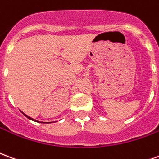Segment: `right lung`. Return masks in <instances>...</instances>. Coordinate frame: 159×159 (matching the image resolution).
I'll return each mask as SVG.
<instances>
[{
    "label": "right lung",
    "mask_w": 159,
    "mask_h": 159,
    "mask_svg": "<svg viewBox=\"0 0 159 159\" xmlns=\"http://www.w3.org/2000/svg\"><path fill=\"white\" fill-rule=\"evenodd\" d=\"M23 114H24V115H25V116L26 117H27V118H29V119H30V120H32V121H35V122H38V121H36V120H35V119H33V118H31V117H30L29 116H27V115H26V114H25L24 113V112H22ZM39 123H41V122H39Z\"/></svg>",
    "instance_id": "1"
}]
</instances>
